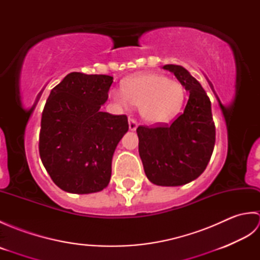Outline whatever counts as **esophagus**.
<instances>
[{
  "mask_svg": "<svg viewBox=\"0 0 260 260\" xmlns=\"http://www.w3.org/2000/svg\"><path fill=\"white\" fill-rule=\"evenodd\" d=\"M128 127H129V131H132V132L136 131L137 123H136V120L134 118H129L128 119Z\"/></svg>",
  "mask_w": 260,
  "mask_h": 260,
  "instance_id": "1",
  "label": "esophagus"
}]
</instances>
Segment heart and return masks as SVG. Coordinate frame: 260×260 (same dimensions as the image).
Returning <instances> with one entry per match:
<instances>
[{
    "label": "heart",
    "mask_w": 260,
    "mask_h": 260,
    "mask_svg": "<svg viewBox=\"0 0 260 260\" xmlns=\"http://www.w3.org/2000/svg\"><path fill=\"white\" fill-rule=\"evenodd\" d=\"M123 90H113L112 97L119 106H140L141 116L153 125L170 123L183 107L185 90L179 81L156 74H139L127 79Z\"/></svg>",
    "instance_id": "heart-1"
}]
</instances>
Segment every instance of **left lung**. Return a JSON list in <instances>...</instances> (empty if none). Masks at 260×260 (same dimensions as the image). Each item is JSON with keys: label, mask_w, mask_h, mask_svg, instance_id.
<instances>
[{"label": "left lung", "mask_w": 260, "mask_h": 260, "mask_svg": "<svg viewBox=\"0 0 260 260\" xmlns=\"http://www.w3.org/2000/svg\"><path fill=\"white\" fill-rule=\"evenodd\" d=\"M190 92L184 112L171 125L137 127L139 152L147 179L161 186H179L200 176L211 158L215 127L211 103L194 77L182 66L165 64Z\"/></svg>", "instance_id": "1"}]
</instances>
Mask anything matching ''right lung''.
<instances>
[{
	"label": "right lung",
	"instance_id": "add662e5",
	"mask_svg": "<svg viewBox=\"0 0 260 260\" xmlns=\"http://www.w3.org/2000/svg\"><path fill=\"white\" fill-rule=\"evenodd\" d=\"M113 77L70 73L53 88L42 112L39 152L60 189L76 194L104 190L112 159L128 131L125 115L102 112Z\"/></svg>",
	"mask_w": 260,
	"mask_h": 260
}]
</instances>
